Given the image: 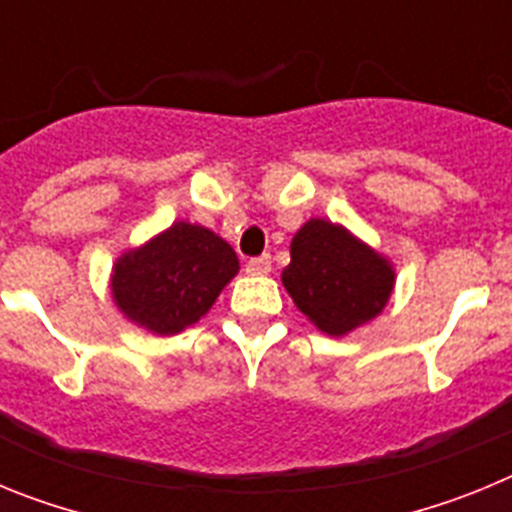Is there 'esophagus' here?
<instances>
[{"label":"esophagus","mask_w":512,"mask_h":512,"mask_svg":"<svg viewBox=\"0 0 512 512\" xmlns=\"http://www.w3.org/2000/svg\"><path fill=\"white\" fill-rule=\"evenodd\" d=\"M246 271L253 274V277H266L271 271V256L264 253V256H256V259H248L246 261Z\"/></svg>","instance_id":"obj_1"}]
</instances>
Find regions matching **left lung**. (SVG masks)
<instances>
[{
  "instance_id": "8db88e82",
  "label": "left lung",
  "mask_w": 512,
  "mask_h": 512,
  "mask_svg": "<svg viewBox=\"0 0 512 512\" xmlns=\"http://www.w3.org/2000/svg\"><path fill=\"white\" fill-rule=\"evenodd\" d=\"M282 284L310 323L328 336H346L384 310L395 269L343 225L312 217L292 238Z\"/></svg>"
}]
</instances>
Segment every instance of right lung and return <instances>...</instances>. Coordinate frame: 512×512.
Wrapping results in <instances>:
<instances>
[{"mask_svg":"<svg viewBox=\"0 0 512 512\" xmlns=\"http://www.w3.org/2000/svg\"><path fill=\"white\" fill-rule=\"evenodd\" d=\"M238 256L202 225L174 223L112 266V297L122 315L158 336L189 328L238 274Z\"/></svg>","mask_w":512,"mask_h":512,"instance_id":"add662e5","label":"right lung"}]
</instances>
